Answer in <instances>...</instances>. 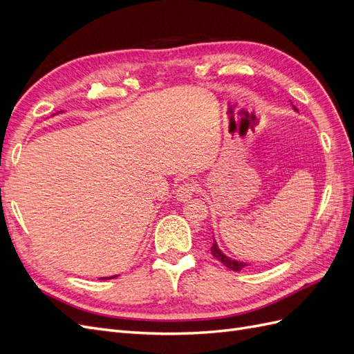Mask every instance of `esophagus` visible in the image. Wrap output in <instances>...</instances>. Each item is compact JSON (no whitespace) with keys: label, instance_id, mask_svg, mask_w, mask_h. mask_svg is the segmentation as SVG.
<instances>
[{"label":"esophagus","instance_id":"1","mask_svg":"<svg viewBox=\"0 0 354 354\" xmlns=\"http://www.w3.org/2000/svg\"><path fill=\"white\" fill-rule=\"evenodd\" d=\"M198 189H199V186L196 181H194V180L183 181V183H181L176 190V199L180 202H186L192 196H194V194H196Z\"/></svg>","mask_w":354,"mask_h":354}]
</instances>
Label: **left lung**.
Returning a JSON list of instances; mask_svg holds the SVG:
<instances>
[{
  "label": "left lung",
  "mask_w": 354,
  "mask_h": 354,
  "mask_svg": "<svg viewBox=\"0 0 354 354\" xmlns=\"http://www.w3.org/2000/svg\"><path fill=\"white\" fill-rule=\"evenodd\" d=\"M211 252H212V255L216 257V259L218 260V261H221L224 266L227 267V269H230V270H234V272H239V270H242L245 266H248L246 263H242V261H236V260H232V259H229V257H226L224 255L221 251H220V248H218V245H217V242H216V239H214V242H212V246H211Z\"/></svg>",
  "instance_id": "left-lung-1"
}]
</instances>
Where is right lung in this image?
<instances>
[{"label": "right lung", "mask_w": 354, "mask_h": 354, "mask_svg": "<svg viewBox=\"0 0 354 354\" xmlns=\"http://www.w3.org/2000/svg\"><path fill=\"white\" fill-rule=\"evenodd\" d=\"M112 277H116V276H111V277H106V279H112Z\"/></svg>", "instance_id": "right-lung-1"}]
</instances>
